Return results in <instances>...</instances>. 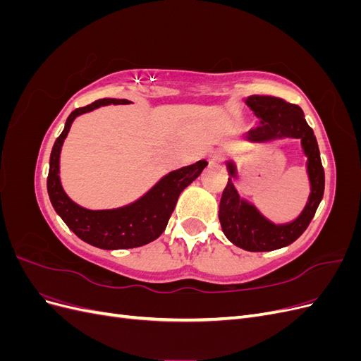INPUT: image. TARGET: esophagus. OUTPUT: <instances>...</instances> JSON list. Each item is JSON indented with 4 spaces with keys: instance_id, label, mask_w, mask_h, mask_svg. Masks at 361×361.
Wrapping results in <instances>:
<instances>
[{
    "instance_id": "esophagus-1",
    "label": "esophagus",
    "mask_w": 361,
    "mask_h": 361,
    "mask_svg": "<svg viewBox=\"0 0 361 361\" xmlns=\"http://www.w3.org/2000/svg\"><path fill=\"white\" fill-rule=\"evenodd\" d=\"M223 159V152L221 150H212L209 154V162L216 164Z\"/></svg>"
}]
</instances>
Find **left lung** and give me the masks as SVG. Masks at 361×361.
Returning <instances> with one entry per match:
<instances>
[{
    "mask_svg": "<svg viewBox=\"0 0 361 361\" xmlns=\"http://www.w3.org/2000/svg\"><path fill=\"white\" fill-rule=\"evenodd\" d=\"M259 118L260 125L247 134L250 143H271L283 138H298L302 154L307 157V176L310 194L301 214L295 220L283 224L269 221L257 207L243 199L235 188L238 169L233 159L226 161L228 180L221 195L220 218L223 233L236 247L247 251H272L292 244L309 227L316 209L324 197L325 174L321 162L318 141L307 125L298 105L289 104L274 96H248L244 101Z\"/></svg>",
    "mask_w": 361,
    "mask_h": 361,
    "instance_id": "8db88e82",
    "label": "left lung"
}]
</instances>
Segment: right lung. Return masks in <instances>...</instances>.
Masks as SVG:
<instances>
[{
    "mask_svg": "<svg viewBox=\"0 0 361 361\" xmlns=\"http://www.w3.org/2000/svg\"><path fill=\"white\" fill-rule=\"evenodd\" d=\"M111 104L126 105L130 102L126 99H99L71 113L63 133L54 143L47 185L54 209L76 236L102 250H125L146 245L161 236L166 231L180 192L200 176L207 162L202 159L191 166L170 171L140 199L116 209L93 211L75 203L63 190L60 180L61 146L76 117Z\"/></svg>",
    "mask_w": 361,
    "mask_h": 361,
    "instance_id": "add662e5",
    "label": "right lung"
}]
</instances>
